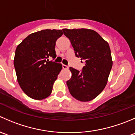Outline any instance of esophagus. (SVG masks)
Here are the masks:
<instances>
[{"instance_id":"esophagus-1","label":"esophagus","mask_w":135,"mask_h":135,"mask_svg":"<svg viewBox=\"0 0 135 135\" xmlns=\"http://www.w3.org/2000/svg\"><path fill=\"white\" fill-rule=\"evenodd\" d=\"M62 69H69V66H66V65H62Z\"/></svg>"}]
</instances>
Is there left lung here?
Masks as SVG:
<instances>
[{
  "mask_svg": "<svg viewBox=\"0 0 135 135\" xmlns=\"http://www.w3.org/2000/svg\"><path fill=\"white\" fill-rule=\"evenodd\" d=\"M75 55L85 62L82 72L70 67L72 77L66 81L69 91L78 100L88 102L106 87L113 61L108 43L96 31L88 28H63Z\"/></svg>",
  "mask_w": 135,
  "mask_h": 135,
  "instance_id": "8db88e82",
  "label": "left lung"
}]
</instances>
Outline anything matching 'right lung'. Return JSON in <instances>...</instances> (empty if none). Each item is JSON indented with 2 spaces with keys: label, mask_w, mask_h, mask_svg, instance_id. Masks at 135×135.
<instances>
[{
  "label": "right lung",
  "mask_w": 135,
  "mask_h": 135,
  "mask_svg": "<svg viewBox=\"0 0 135 135\" xmlns=\"http://www.w3.org/2000/svg\"><path fill=\"white\" fill-rule=\"evenodd\" d=\"M62 34L61 30H42L28 35L16 47L13 64L17 81L31 99L42 100L51 95L62 66L48 58L56 57L55 42Z\"/></svg>",
  "instance_id": "1"
}]
</instances>
